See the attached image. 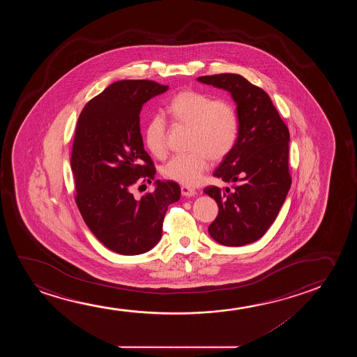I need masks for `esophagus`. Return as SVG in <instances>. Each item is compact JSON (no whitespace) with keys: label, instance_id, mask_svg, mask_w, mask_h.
I'll use <instances>...</instances> for the list:
<instances>
[{"label":"esophagus","instance_id":"esophagus-1","mask_svg":"<svg viewBox=\"0 0 357 357\" xmlns=\"http://www.w3.org/2000/svg\"><path fill=\"white\" fill-rule=\"evenodd\" d=\"M181 195L185 196V197H192L196 195L195 189H192L190 186L183 185L181 188Z\"/></svg>","mask_w":357,"mask_h":357}]
</instances>
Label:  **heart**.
Masks as SVG:
<instances>
[{"instance_id": "obj_1", "label": "heart", "mask_w": 357, "mask_h": 357, "mask_svg": "<svg viewBox=\"0 0 357 357\" xmlns=\"http://www.w3.org/2000/svg\"><path fill=\"white\" fill-rule=\"evenodd\" d=\"M167 113L179 124L190 128L189 149L173 157L163 168L168 179L183 185H195L208 166V160H222L234 147L239 121L234 106L223 98L212 100L204 93L185 90L167 106ZM165 118L153 116L145 129V145L153 156L167 155Z\"/></svg>"}]
</instances>
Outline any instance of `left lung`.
<instances>
[{"label":"left lung","mask_w":357,"mask_h":357,"mask_svg":"<svg viewBox=\"0 0 357 357\" xmlns=\"http://www.w3.org/2000/svg\"><path fill=\"white\" fill-rule=\"evenodd\" d=\"M197 82L230 93L239 121L238 137L213 176L229 188L208 186L218 215L208 227L211 238L225 246L251 244L268 230L291 185L288 127L262 89L239 74H215Z\"/></svg>","instance_id":"left-lung-1"}]
</instances>
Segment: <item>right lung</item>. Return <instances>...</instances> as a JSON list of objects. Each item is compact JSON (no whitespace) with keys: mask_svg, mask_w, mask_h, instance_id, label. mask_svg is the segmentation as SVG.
Instances as JSON below:
<instances>
[{"mask_svg":"<svg viewBox=\"0 0 357 357\" xmlns=\"http://www.w3.org/2000/svg\"><path fill=\"white\" fill-rule=\"evenodd\" d=\"M167 85L152 80L116 82L90 100L79 116L70 166L75 202L89 229L107 249L145 254L160 241L168 206L181 199L173 181L135 199L132 186L151 183L156 169L144 149L140 112Z\"/></svg>","mask_w":357,"mask_h":357,"instance_id":"1","label":"right lung"}]
</instances>
